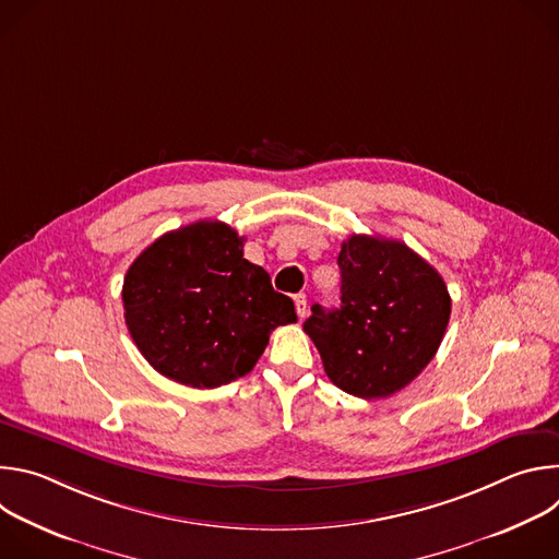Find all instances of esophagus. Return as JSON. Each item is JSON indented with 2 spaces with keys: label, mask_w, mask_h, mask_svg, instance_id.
Listing matches in <instances>:
<instances>
[{
  "label": "esophagus",
  "mask_w": 559,
  "mask_h": 559,
  "mask_svg": "<svg viewBox=\"0 0 559 559\" xmlns=\"http://www.w3.org/2000/svg\"><path fill=\"white\" fill-rule=\"evenodd\" d=\"M294 305H296V313H298V318H305V313H307V296H305L302 292L294 296Z\"/></svg>",
  "instance_id": "obj_1"
}]
</instances>
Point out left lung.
Returning a JSON list of instances; mask_svg holds the SVG:
<instances>
[{"mask_svg":"<svg viewBox=\"0 0 559 559\" xmlns=\"http://www.w3.org/2000/svg\"><path fill=\"white\" fill-rule=\"evenodd\" d=\"M341 307L302 323L330 380L365 401L407 386L436 356L451 316L442 276L403 241L352 234L338 254Z\"/></svg>","mask_w":559,"mask_h":559,"instance_id":"8db88e82","label":"left lung"}]
</instances>
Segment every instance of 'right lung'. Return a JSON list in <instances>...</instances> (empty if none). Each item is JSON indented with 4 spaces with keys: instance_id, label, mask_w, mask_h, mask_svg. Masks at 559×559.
<instances>
[{
    "instance_id": "add662e5",
    "label": "right lung",
    "mask_w": 559,
    "mask_h": 559,
    "mask_svg": "<svg viewBox=\"0 0 559 559\" xmlns=\"http://www.w3.org/2000/svg\"><path fill=\"white\" fill-rule=\"evenodd\" d=\"M243 236L197 221L145 248L123 278L128 332L162 376L212 389L250 373L278 325L296 323L289 296L243 259Z\"/></svg>"
}]
</instances>
